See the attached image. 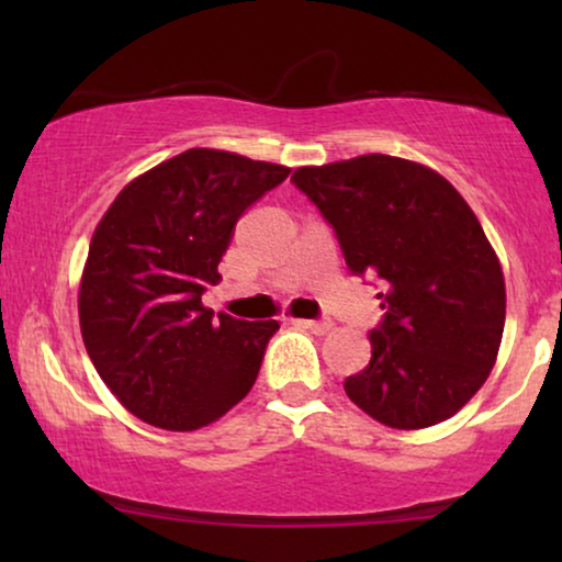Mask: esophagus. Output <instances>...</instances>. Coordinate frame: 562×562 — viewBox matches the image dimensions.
Segmentation results:
<instances>
[{"mask_svg": "<svg viewBox=\"0 0 562 562\" xmlns=\"http://www.w3.org/2000/svg\"><path fill=\"white\" fill-rule=\"evenodd\" d=\"M296 325L312 329L314 335H327L333 329V322L329 319H296Z\"/></svg>", "mask_w": 562, "mask_h": 562, "instance_id": "1", "label": "esophagus"}]
</instances>
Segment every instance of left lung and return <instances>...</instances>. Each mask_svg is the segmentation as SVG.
Returning <instances> with one entry per match:
<instances>
[{
    "label": "left lung",
    "mask_w": 562,
    "mask_h": 562,
    "mask_svg": "<svg viewBox=\"0 0 562 562\" xmlns=\"http://www.w3.org/2000/svg\"><path fill=\"white\" fill-rule=\"evenodd\" d=\"M291 181L335 227L350 271L383 286L371 363L345 394L394 429L450 419L486 383L504 335V273L479 217L432 168L383 153L302 166Z\"/></svg>",
    "instance_id": "1"
}]
</instances>
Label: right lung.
Listing matches in <instances>:
<instances>
[{"instance_id":"right-lung-1","label":"right lung","mask_w":562,"mask_h":562,"mask_svg":"<svg viewBox=\"0 0 562 562\" xmlns=\"http://www.w3.org/2000/svg\"><path fill=\"white\" fill-rule=\"evenodd\" d=\"M291 168L191 148L120 191L91 235L79 325L106 389L171 432L206 427L243 402L279 322L202 304L235 222Z\"/></svg>"}]
</instances>
